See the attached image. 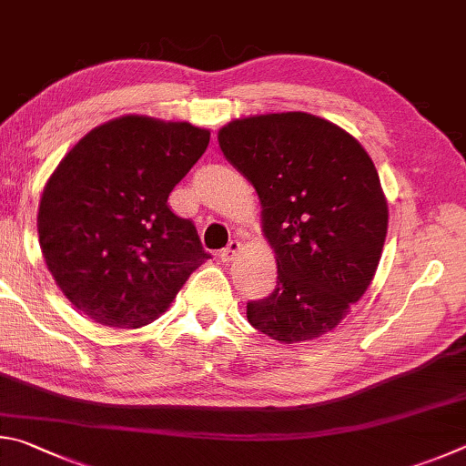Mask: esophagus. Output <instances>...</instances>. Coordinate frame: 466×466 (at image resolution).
I'll use <instances>...</instances> for the list:
<instances>
[{
    "mask_svg": "<svg viewBox=\"0 0 466 466\" xmlns=\"http://www.w3.org/2000/svg\"><path fill=\"white\" fill-rule=\"evenodd\" d=\"M239 251H241V243L238 239H233V241H228V246L225 249H220L218 256L225 264H228V262H233L235 258H238Z\"/></svg>",
    "mask_w": 466,
    "mask_h": 466,
    "instance_id": "obj_1",
    "label": "esophagus"
}]
</instances>
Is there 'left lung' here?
<instances>
[{
	"instance_id": "left-lung-1",
	"label": "left lung",
	"mask_w": 466,
	"mask_h": 466,
	"mask_svg": "<svg viewBox=\"0 0 466 466\" xmlns=\"http://www.w3.org/2000/svg\"><path fill=\"white\" fill-rule=\"evenodd\" d=\"M218 145L256 187L279 266L272 295L248 303L249 323L280 344L321 338L370 287L385 246L389 208L370 155L307 112L233 120Z\"/></svg>"
}]
</instances>
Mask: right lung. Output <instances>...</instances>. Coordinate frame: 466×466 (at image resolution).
I'll return each instance as SVG.
<instances>
[{"mask_svg": "<svg viewBox=\"0 0 466 466\" xmlns=\"http://www.w3.org/2000/svg\"><path fill=\"white\" fill-rule=\"evenodd\" d=\"M208 141L210 130L190 122L128 114L89 130L48 177L40 249L63 295L92 321L143 328L210 258L192 220L167 204Z\"/></svg>", "mask_w": 466, "mask_h": 466, "instance_id": "1", "label": "right lung"}]
</instances>
